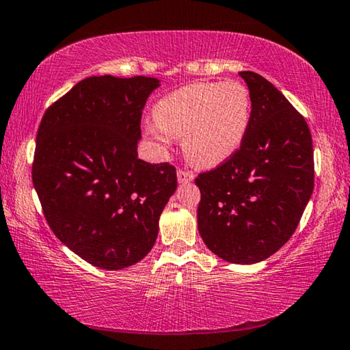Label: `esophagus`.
Returning <instances> with one entry per match:
<instances>
[{
    "instance_id": "34e87169",
    "label": "esophagus",
    "mask_w": 350,
    "mask_h": 350,
    "mask_svg": "<svg viewBox=\"0 0 350 350\" xmlns=\"http://www.w3.org/2000/svg\"><path fill=\"white\" fill-rule=\"evenodd\" d=\"M176 176H178V183H181V185L183 183H191V181H193V178H196L192 172H189L186 169H178V172H176Z\"/></svg>"
}]
</instances>
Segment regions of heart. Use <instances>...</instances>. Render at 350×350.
Wrapping results in <instances>:
<instances>
[{
  "instance_id": "b5f03b06",
  "label": "heart",
  "mask_w": 350,
  "mask_h": 350,
  "mask_svg": "<svg viewBox=\"0 0 350 350\" xmlns=\"http://www.w3.org/2000/svg\"><path fill=\"white\" fill-rule=\"evenodd\" d=\"M146 131L159 144L183 139L193 164L214 167L228 161L246 136L251 121L248 88L237 80L192 83L164 96L153 108Z\"/></svg>"
}]
</instances>
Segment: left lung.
Listing matches in <instances>:
<instances>
[{
    "mask_svg": "<svg viewBox=\"0 0 350 350\" xmlns=\"http://www.w3.org/2000/svg\"><path fill=\"white\" fill-rule=\"evenodd\" d=\"M250 90L251 121L239 150L200 174L197 219L206 246L248 265L288 242L313 192V144L306 119L259 74L239 72Z\"/></svg>",
    "mask_w": 350,
    "mask_h": 350,
    "instance_id": "obj_1",
    "label": "left lung"
}]
</instances>
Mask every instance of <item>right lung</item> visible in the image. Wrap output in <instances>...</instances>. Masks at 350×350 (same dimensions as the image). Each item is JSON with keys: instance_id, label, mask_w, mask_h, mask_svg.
<instances>
[{"instance_id": "add662e5", "label": "right lung", "mask_w": 350, "mask_h": 350, "mask_svg": "<svg viewBox=\"0 0 350 350\" xmlns=\"http://www.w3.org/2000/svg\"><path fill=\"white\" fill-rule=\"evenodd\" d=\"M154 77L94 76L46 110L32 183L63 245L94 267L122 270L144 259L176 189L169 163L137 158L141 114Z\"/></svg>"}]
</instances>
